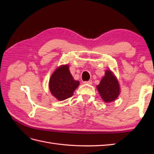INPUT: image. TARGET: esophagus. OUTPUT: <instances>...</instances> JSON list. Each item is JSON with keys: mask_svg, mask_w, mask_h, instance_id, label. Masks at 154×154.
Masks as SVG:
<instances>
[{"mask_svg": "<svg viewBox=\"0 0 154 154\" xmlns=\"http://www.w3.org/2000/svg\"><path fill=\"white\" fill-rule=\"evenodd\" d=\"M84 84H87V85H91L93 83L92 81H84L83 82Z\"/></svg>", "mask_w": 154, "mask_h": 154, "instance_id": "obj_1", "label": "esophagus"}]
</instances>
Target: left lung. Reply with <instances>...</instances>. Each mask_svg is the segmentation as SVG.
Segmentation results:
<instances>
[{"label": "left lung", "instance_id": "left-lung-1", "mask_svg": "<svg viewBox=\"0 0 154 154\" xmlns=\"http://www.w3.org/2000/svg\"><path fill=\"white\" fill-rule=\"evenodd\" d=\"M100 97L105 103L115 100L120 94V86L116 77L110 70H106L105 75L97 86Z\"/></svg>", "mask_w": 154, "mask_h": 154}]
</instances>
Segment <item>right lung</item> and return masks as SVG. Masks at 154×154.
Masks as SVG:
<instances>
[{
  "label": "right lung",
  "instance_id": "1",
  "mask_svg": "<svg viewBox=\"0 0 154 154\" xmlns=\"http://www.w3.org/2000/svg\"><path fill=\"white\" fill-rule=\"evenodd\" d=\"M79 85V81L73 79L68 65L59 67L51 75L49 82L51 93L59 100H63L72 97Z\"/></svg>",
  "mask_w": 154,
  "mask_h": 154
}]
</instances>
